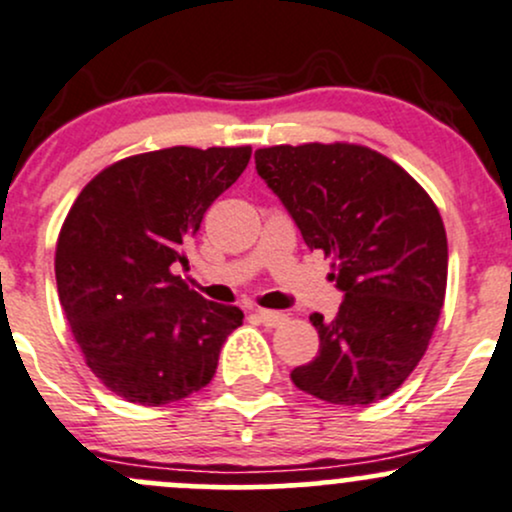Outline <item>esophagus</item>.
Masks as SVG:
<instances>
[{"mask_svg": "<svg viewBox=\"0 0 512 512\" xmlns=\"http://www.w3.org/2000/svg\"><path fill=\"white\" fill-rule=\"evenodd\" d=\"M255 316L260 318V323L269 325V328H277V325H282L286 320V313L282 311H267V308H257Z\"/></svg>", "mask_w": 512, "mask_h": 512, "instance_id": "esophagus-1", "label": "esophagus"}]
</instances>
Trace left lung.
Masks as SVG:
<instances>
[{
	"mask_svg": "<svg viewBox=\"0 0 512 512\" xmlns=\"http://www.w3.org/2000/svg\"><path fill=\"white\" fill-rule=\"evenodd\" d=\"M257 174L299 226L333 257L338 316L313 313L320 347L291 381L333 406H369L418 367L447 289V235L437 206L396 162L347 143L274 145Z\"/></svg>",
	"mask_w": 512,
	"mask_h": 512,
	"instance_id": "left-lung-1",
	"label": "left lung"
}]
</instances>
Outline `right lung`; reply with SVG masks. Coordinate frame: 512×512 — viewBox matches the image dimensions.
<instances>
[{
    "label": "right lung",
    "instance_id": "right-lung-1",
    "mask_svg": "<svg viewBox=\"0 0 512 512\" xmlns=\"http://www.w3.org/2000/svg\"><path fill=\"white\" fill-rule=\"evenodd\" d=\"M252 150L177 148L99 172L67 213L55 279L89 369L116 396L167 406L204 389L238 306L206 301L174 269L201 218L243 174Z\"/></svg>",
    "mask_w": 512,
    "mask_h": 512
}]
</instances>
